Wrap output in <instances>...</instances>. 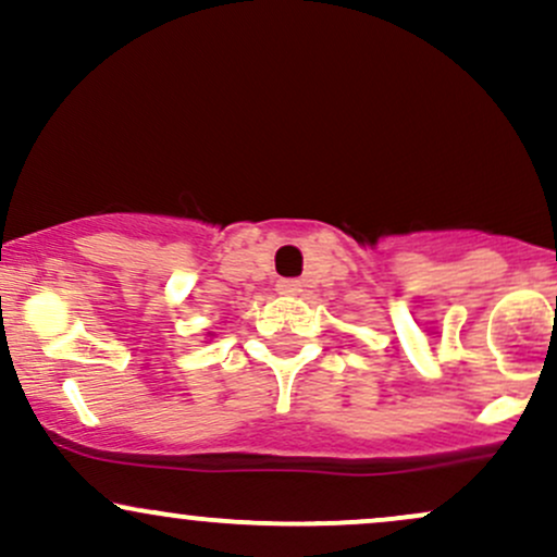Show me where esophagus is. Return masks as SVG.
I'll return each instance as SVG.
<instances>
[{"label": "esophagus", "instance_id": "1", "mask_svg": "<svg viewBox=\"0 0 557 557\" xmlns=\"http://www.w3.org/2000/svg\"><path fill=\"white\" fill-rule=\"evenodd\" d=\"M304 290L298 280H277V293L280 296H298Z\"/></svg>", "mask_w": 557, "mask_h": 557}]
</instances>
